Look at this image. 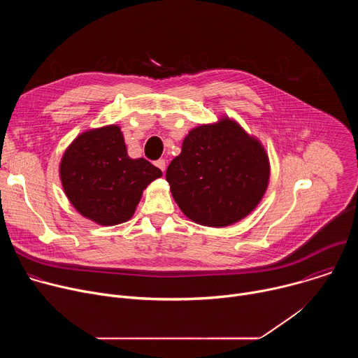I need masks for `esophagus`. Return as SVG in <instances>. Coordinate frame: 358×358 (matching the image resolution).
<instances>
[{
  "mask_svg": "<svg viewBox=\"0 0 358 358\" xmlns=\"http://www.w3.org/2000/svg\"><path fill=\"white\" fill-rule=\"evenodd\" d=\"M155 164L164 173V170H166V160H164V159H159Z\"/></svg>",
  "mask_w": 358,
  "mask_h": 358,
  "instance_id": "1",
  "label": "esophagus"
}]
</instances>
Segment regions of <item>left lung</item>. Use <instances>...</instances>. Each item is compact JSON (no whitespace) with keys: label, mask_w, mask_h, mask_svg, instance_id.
Returning a JSON list of instances; mask_svg holds the SVG:
<instances>
[{"label":"left lung","mask_w":358,"mask_h":358,"mask_svg":"<svg viewBox=\"0 0 358 358\" xmlns=\"http://www.w3.org/2000/svg\"><path fill=\"white\" fill-rule=\"evenodd\" d=\"M166 178L185 217L227 227L258 206L268 187L269 162L257 140L225 119L191 130Z\"/></svg>","instance_id":"left-lung-1"}]
</instances>
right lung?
<instances>
[{"label": "right lung", "instance_id": "obj_1", "mask_svg": "<svg viewBox=\"0 0 358 358\" xmlns=\"http://www.w3.org/2000/svg\"><path fill=\"white\" fill-rule=\"evenodd\" d=\"M162 176L145 159H130L117 126L90 130L65 151L61 180L72 206L100 225L126 222L143 189Z\"/></svg>", "mask_w": 358, "mask_h": 358}]
</instances>
